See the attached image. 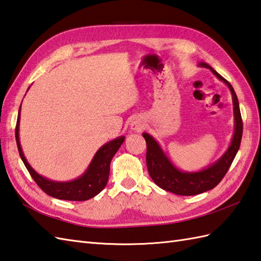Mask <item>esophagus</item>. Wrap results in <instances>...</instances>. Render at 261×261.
Listing matches in <instances>:
<instances>
[{
  "mask_svg": "<svg viewBox=\"0 0 261 261\" xmlns=\"http://www.w3.org/2000/svg\"><path fill=\"white\" fill-rule=\"evenodd\" d=\"M145 128V121H144L143 118L141 117H136L130 121V129L132 130H136V132H141Z\"/></svg>",
  "mask_w": 261,
  "mask_h": 261,
  "instance_id": "esophagus-1",
  "label": "esophagus"
}]
</instances>
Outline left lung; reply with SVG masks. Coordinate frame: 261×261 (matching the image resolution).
<instances>
[{
    "label": "left lung",
    "mask_w": 261,
    "mask_h": 261,
    "mask_svg": "<svg viewBox=\"0 0 261 261\" xmlns=\"http://www.w3.org/2000/svg\"><path fill=\"white\" fill-rule=\"evenodd\" d=\"M198 66L210 69L214 76L223 82L230 89L233 103L234 133L228 149L225 150L221 158L214 162L213 164L198 172H184L178 170L167 158V155L162 149L160 144L155 141V138L147 133H143L147 146L146 165L150 177L161 189L177 195H195L216 188L223 176L227 174L231 163L238 153L242 137V119L239 101L233 87L207 63L200 62Z\"/></svg>",
    "instance_id": "1"
}]
</instances>
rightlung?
<instances>
[{
  "label": "right lung",
  "mask_w": 261,
  "mask_h": 261,
  "mask_svg": "<svg viewBox=\"0 0 261 261\" xmlns=\"http://www.w3.org/2000/svg\"><path fill=\"white\" fill-rule=\"evenodd\" d=\"M30 88V87H29ZM28 88V89H29ZM20 113L21 107L17 115L16 127H15V140L21 160L24 163L27 170L30 173L32 178L36 181L44 193L52 196V198L68 200V201H86L94 198L98 193H100L106 187L109 177V170H111V162L116 152L119 149L121 144L125 141V136H120L115 140L106 143L97 150L94 159L91 160L89 166L84 172L83 175L68 182H57L47 177L40 175L34 171L31 165L28 163L20 144L19 138V127H20Z\"/></svg>",
  "instance_id": "right-lung-1"
}]
</instances>
